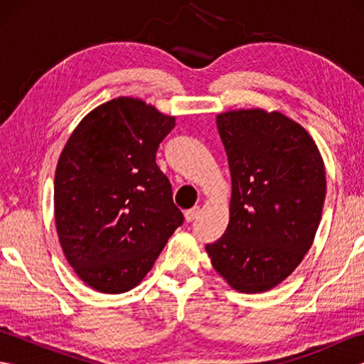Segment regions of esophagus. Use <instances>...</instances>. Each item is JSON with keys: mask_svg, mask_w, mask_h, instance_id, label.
<instances>
[{"mask_svg": "<svg viewBox=\"0 0 364 364\" xmlns=\"http://www.w3.org/2000/svg\"><path fill=\"white\" fill-rule=\"evenodd\" d=\"M198 214H200V208L194 206V208H191V210H188L186 213H184V218H186L188 222H192V220L198 218Z\"/></svg>", "mask_w": 364, "mask_h": 364, "instance_id": "1", "label": "esophagus"}]
</instances>
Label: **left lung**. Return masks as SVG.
<instances>
[{"mask_svg": "<svg viewBox=\"0 0 364 364\" xmlns=\"http://www.w3.org/2000/svg\"><path fill=\"white\" fill-rule=\"evenodd\" d=\"M231 173L230 222L206 244L231 288L264 292L292 274L310 250L326 200V168L311 136L280 112L218 115Z\"/></svg>", "mask_w": 364, "mask_h": 364, "instance_id": "obj_1", "label": "left lung"}]
</instances>
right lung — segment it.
<instances>
[{
  "mask_svg": "<svg viewBox=\"0 0 364 364\" xmlns=\"http://www.w3.org/2000/svg\"><path fill=\"white\" fill-rule=\"evenodd\" d=\"M175 117L120 97L95 107L68 139L54 176V219L65 258L100 292L133 289L183 225L156 164Z\"/></svg>",
  "mask_w": 364,
  "mask_h": 364,
  "instance_id": "obj_1",
  "label": "right lung"
}]
</instances>
